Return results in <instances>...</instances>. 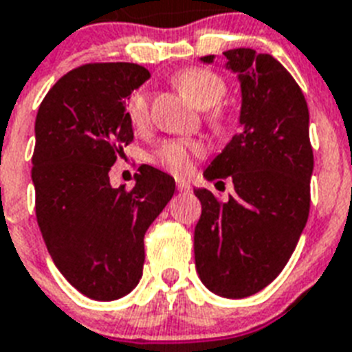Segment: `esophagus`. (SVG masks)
I'll return each mask as SVG.
<instances>
[{
	"instance_id": "obj_1",
	"label": "esophagus",
	"mask_w": 352,
	"mask_h": 352,
	"mask_svg": "<svg viewBox=\"0 0 352 352\" xmlns=\"http://www.w3.org/2000/svg\"><path fill=\"white\" fill-rule=\"evenodd\" d=\"M176 187H178V190L179 192H190V183L188 182H185V179H178V182H176Z\"/></svg>"
}]
</instances>
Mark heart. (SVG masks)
<instances>
[{"mask_svg": "<svg viewBox=\"0 0 352 352\" xmlns=\"http://www.w3.org/2000/svg\"><path fill=\"white\" fill-rule=\"evenodd\" d=\"M179 91L199 109H208L221 102L226 95V84L221 77L207 68H188L174 77ZM127 117L136 129H140L149 120V97L145 91H135L127 100ZM212 120H221V113H212ZM205 153L203 144L197 140H167L156 149L155 164L176 176H185L192 170L194 158Z\"/></svg>", "mask_w": 352, "mask_h": 352, "instance_id": "1", "label": "heart"}]
</instances>
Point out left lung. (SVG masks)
<instances>
[{
    "mask_svg": "<svg viewBox=\"0 0 352 352\" xmlns=\"http://www.w3.org/2000/svg\"><path fill=\"white\" fill-rule=\"evenodd\" d=\"M223 55L241 84V129L205 178H232L234 194L221 203L207 188H194L201 201L194 257L212 293L245 298L283 272L300 239L309 216L313 149L306 98L289 72L252 48ZM214 59L201 57L207 65Z\"/></svg>",
    "mask_w": 352,
    "mask_h": 352,
    "instance_id": "left-lung-1",
    "label": "left lung"
}]
</instances>
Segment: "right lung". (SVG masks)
Returning <instances> with one entry per match:
<instances>
[{
  "label": "right lung",
  "mask_w": 352,
  "mask_h": 352,
  "mask_svg": "<svg viewBox=\"0 0 352 352\" xmlns=\"http://www.w3.org/2000/svg\"><path fill=\"white\" fill-rule=\"evenodd\" d=\"M151 74L133 63H95L54 84L36 118L32 182L48 254L93 300H117L140 283L144 235L174 194L173 176L142 165L135 187L109 170L133 142L126 100Z\"/></svg>",
  "instance_id": "right-lung-1"
}]
</instances>
